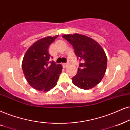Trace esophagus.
<instances>
[{"mask_svg": "<svg viewBox=\"0 0 130 130\" xmlns=\"http://www.w3.org/2000/svg\"><path fill=\"white\" fill-rule=\"evenodd\" d=\"M62 66H63L64 68H66L68 66V63H63L62 64Z\"/></svg>", "mask_w": 130, "mask_h": 130, "instance_id": "34e87169", "label": "esophagus"}]
</instances>
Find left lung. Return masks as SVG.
<instances>
[{
	"label": "left lung",
	"instance_id": "8db88e82",
	"mask_svg": "<svg viewBox=\"0 0 130 130\" xmlns=\"http://www.w3.org/2000/svg\"><path fill=\"white\" fill-rule=\"evenodd\" d=\"M73 45L75 55L82 60L77 74L72 78L73 83L82 89L96 86L104 76L107 56L102 47L96 41L78 34L63 36Z\"/></svg>",
	"mask_w": 130,
	"mask_h": 130
}]
</instances>
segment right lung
Returning <instances> with one entry per match:
<instances>
[{"mask_svg":"<svg viewBox=\"0 0 130 130\" xmlns=\"http://www.w3.org/2000/svg\"><path fill=\"white\" fill-rule=\"evenodd\" d=\"M58 35L43 38L27 50L22 62L24 75L29 84L36 90L48 91L57 85L62 70L61 64L50 62L48 47Z\"/></svg>","mask_w":130,"mask_h":130,"instance_id":"add662e5","label":"right lung"}]
</instances>
